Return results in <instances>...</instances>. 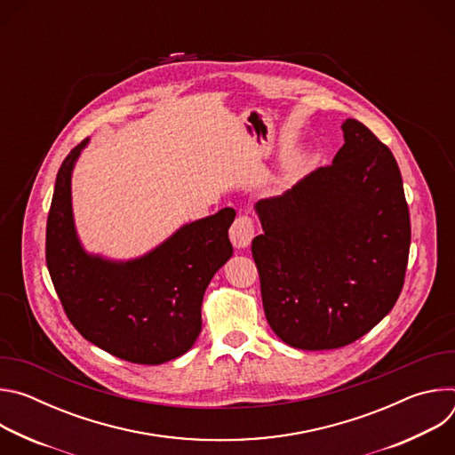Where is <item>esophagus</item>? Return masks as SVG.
Wrapping results in <instances>:
<instances>
[{
    "mask_svg": "<svg viewBox=\"0 0 455 455\" xmlns=\"http://www.w3.org/2000/svg\"><path fill=\"white\" fill-rule=\"evenodd\" d=\"M255 235V223L250 216H237L230 227V241L235 248H244Z\"/></svg>",
    "mask_w": 455,
    "mask_h": 455,
    "instance_id": "esophagus-1",
    "label": "esophagus"
}]
</instances>
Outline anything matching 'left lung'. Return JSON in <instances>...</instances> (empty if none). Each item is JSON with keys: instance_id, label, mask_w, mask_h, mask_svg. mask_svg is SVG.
<instances>
[{"instance_id": "obj_1", "label": "left lung", "mask_w": 455, "mask_h": 455, "mask_svg": "<svg viewBox=\"0 0 455 455\" xmlns=\"http://www.w3.org/2000/svg\"><path fill=\"white\" fill-rule=\"evenodd\" d=\"M344 146L283 196L255 209L251 255L265 315L291 347H344L396 304L409 263L411 216L400 167L355 118Z\"/></svg>"}]
</instances>
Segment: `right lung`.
<instances>
[{
    "label": "right lung",
    "instance_id": "obj_1",
    "mask_svg": "<svg viewBox=\"0 0 455 455\" xmlns=\"http://www.w3.org/2000/svg\"><path fill=\"white\" fill-rule=\"evenodd\" d=\"M88 140L59 167L46 221V267L74 328L132 363L158 365L187 353L202 331V302L234 248V209L181 227L151 253L129 263L86 255L72 218V169Z\"/></svg>",
    "mask_w": 455,
    "mask_h": 455
}]
</instances>
